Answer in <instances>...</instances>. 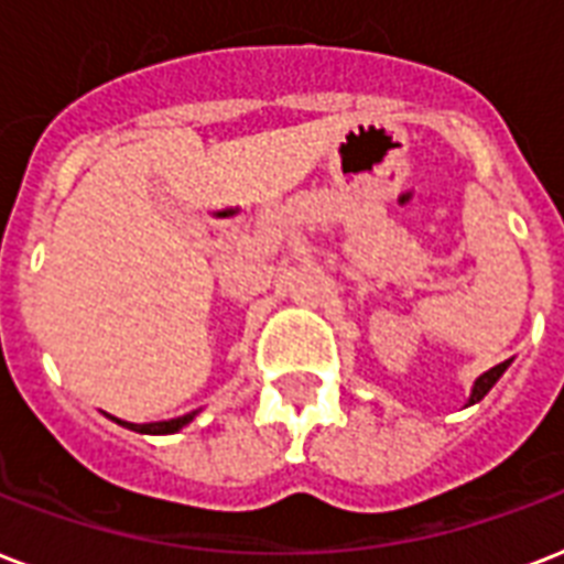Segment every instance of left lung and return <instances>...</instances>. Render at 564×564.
Masks as SVG:
<instances>
[{
    "label": "left lung",
    "instance_id": "8db88e82",
    "mask_svg": "<svg viewBox=\"0 0 564 564\" xmlns=\"http://www.w3.org/2000/svg\"><path fill=\"white\" fill-rule=\"evenodd\" d=\"M507 369H509V360H507V362H500V366H495V369L482 371V375L477 377V380H474L471 394H468V403H465V406H474V403H480L482 398L489 394L491 386L498 383L500 377H503V371H507Z\"/></svg>",
    "mask_w": 564,
    "mask_h": 564
}]
</instances>
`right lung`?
<instances>
[{"label": "right lung", "instance_id": "1", "mask_svg": "<svg viewBox=\"0 0 564 564\" xmlns=\"http://www.w3.org/2000/svg\"><path fill=\"white\" fill-rule=\"evenodd\" d=\"M198 415V410L187 412V415H178V419H170V421H152V424H134V421H122L117 415H108L110 421H117L122 427L134 430V433H149V436H170V433H178L181 427H187L189 421Z\"/></svg>", "mask_w": 564, "mask_h": 564}]
</instances>
